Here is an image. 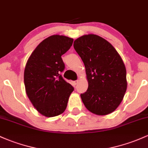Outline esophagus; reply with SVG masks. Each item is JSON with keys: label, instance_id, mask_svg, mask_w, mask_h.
<instances>
[{"label": "esophagus", "instance_id": "obj_1", "mask_svg": "<svg viewBox=\"0 0 148 148\" xmlns=\"http://www.w3.org/2000/svg\"><path fill=\"white\" fill-rule=\"evenodd\" d=\"M77 83H78V80H74V81H73V84L74 85H77Z\"/></svg>", "mask_w": 148, "mask_h": 148}]
</instances>
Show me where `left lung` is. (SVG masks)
<instances>
[{
    "instance_id": "8db88e82",
    "label": "left lung",
    "mask_w": 148,
    "mask_h": 148,
    "mask_svg": "<svg viewBox=\"0 0 148 148\" xmlns=\"http://www.w3.org/2000/svg\"><path fill=\"white\" fill-rule=\"evenodd\" d=\"M73 47L86 71L88 88L80 95L90 112L106 115L121 102L127 88L125 65L114 47L101 36L88 34L79 37Z\"/></svg>"
}]
</instances>
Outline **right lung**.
Segmentation results:
<instances>
[{
  "label": "right lung",
  "instance_id": "obj_1",
  "mask_svg": "<svg viewBox=\"0 0 148 148\" xmlns=\"http://www.w3.org/2000/svg\"><path fill=\"white\" fill-rule=\"evenodd\" d=\"M73 42L66 36H49L36 47L27 62L24 73L27 95L36 110L47 117L64 112L74 90L61 74L65 69L61 56Z\"/></svg>",
  "mask_w": 148,
  "mask_h": 148
}]
</instances>
